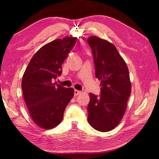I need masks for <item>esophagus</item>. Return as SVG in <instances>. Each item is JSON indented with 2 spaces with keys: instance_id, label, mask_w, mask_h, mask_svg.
<instances>
[{
  "instance_id": "1",
  "label": "esophagus",
  "mask_w": 159,
  "mask_h": 159,
  "mask_svg": "<svg viewBox=\"0 0 159 159\" xmlns=\"http://www.w3.org/2000/svg\"><path fill=\"white\" fill-rule=\"evenodd\" d=\"M80 93V91L76 90V89L74 90V96H78V95H79Z\"/></svg>"
}]
</instances>
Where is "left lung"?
Instances as JSON below:
<instances>
[{
  "instance_id": "1",
  "label": "left lung",
  "mask_w": 159,
  "mask_h": 159,
  "mask_svg": "<svg viewBox=\"0 0 159 159\" xmlns=\"http://www.w3.org/2000/svg\"><path fill=\"white\" fill-rule=\"evenodd\" d=\"M87 42L92 50L96 77L100 80V96L89 93V124L94 129L108 132L121 121L131 93L128 69L113 43L96 36Z\"/></svg>"
}]
</instances>
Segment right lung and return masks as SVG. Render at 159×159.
Here are the masks:
<instances>
[{
  "instance_id": "right-lung-1",
  "label": "right lung",
  "mask_w": 159,
  "mask_h": 159,
  "mask_svg": "<svg viewBox=\"0 0 159 159\" xmlns=\"http://www.w3.org/2000/svg\"><path fill=\"white\" fill-rule=\"evenodd\" d=\"M76 39L66 37L43 46L23 74L24 99L32 120L40 128L51 129L59 125L74 96V89L62 87L55 80L61 74L62 64Z\"/></svg>"
}]
</instances>
